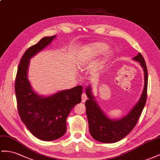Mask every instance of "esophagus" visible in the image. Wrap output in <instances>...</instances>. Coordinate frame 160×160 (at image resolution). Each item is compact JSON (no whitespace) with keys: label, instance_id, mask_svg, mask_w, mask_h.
I'll use <instances>...</instances> for the list:
<instances>
[{"label":"esophagus","instance_id":"34e87169","mask_svg":"<svg viewBox=\"0 0 160 160\" xmlns=\"http://www.w3.org/2000/svg\"><path fill=\"white\" fill-rule=\"evenodd\" d=\"M87 95H85L84 93H83L82 95V101L83 102H85L86 101H87Z\"/></svg>","mask_w":160,"mask_h":160}]
</instances>
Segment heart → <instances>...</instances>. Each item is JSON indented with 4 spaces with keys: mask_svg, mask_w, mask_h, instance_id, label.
Wrapping results in <instances>:
<instances>
[{
    "mask_svg": "<svg viewBox=\"0 0 160 160\" xmlns=\"http://www.w3.org/2000/svg\"><path fill=\"white\" fill-rule=\"evenodd\" d=\"M108 48V46L103 42H95L90 44L88 46L85 47L82 49L80 52V61L82 63L87 62V61L91 60L106 51ZM111 57L110 52H108L105 55V59H108Z\"/></svg>",
    "mask_w": 160,
    "mask_h": 160,
    "instance_id": "heart-1",
    "label": "heart"
}]
</instances>
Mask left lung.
Returning a JSON list of instances; mask_svg holds the SVG:
<instances>
[{
    "instance_id": "8db88e82",
    "label": "left lung",
    "mask_w": 160,
    "mask_h": 160,
    "mask_svg": "<svg viewBox=\"0 0 160 160\" xmlns=\"http://www.w3.org/2000/svg\"><path fill=\"white\" fill-rule=\"evenodd\" d=\"M133 59L140 63L143 68L145 85L140 99L126 116L120 120L109 119L97 103L91 93V87L89 86L86 88V93L88 98L86 101L85 106L89 131L92 138L97 141L113 143L122 140L134 128L141 116L147 100L148 73L145 61L141 53H138Z\"/></svg>"
}]
</instances>
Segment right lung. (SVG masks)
<instances>
[{"instance_id": "1", "label": "right lung", "mask_w": 160, "mask_h": 160, "mask_svg": "<svg viewBox=\"0 0 160 160\" xmlns=\"http://www.w3.org/2000/svg\"><path fill=\"white\" fill-rule=\"evenodd\" d=\"M55 38L44 37L28 48L20 60L15 82L19 115L34 137L51 141L61 137L66 132V120L72 108L80 103L82 87L77 86L55 95L44 97L32 90L28 79L30 59L46 47Z\"/></svg>"}]
</instances>
